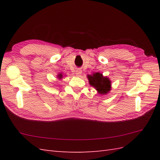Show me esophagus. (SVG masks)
<instances>
[{
  "label": "esophagus",
  "mask_w": 160,
  "mask_h": 160,
  "mask_svg": "<svg viewBox=\"0 0 160 160\" xmlns=\"http://www.w3.org/2000/svg\"><path fill=\"white\" fill-rule=\"evenodd\" d=\"M81 74H82V71L81 70H76V76L80 77L81 76Z\"/></svg>",
  "instance_id": "1"
}]
</instances>
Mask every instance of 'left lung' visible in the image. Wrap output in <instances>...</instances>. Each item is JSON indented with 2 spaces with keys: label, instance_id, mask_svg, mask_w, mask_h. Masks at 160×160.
I'll return each mask as SVG.
<instances>
[{
  "label": "left lung",
  "instance_id": "8db88e82",
  "mask_svg": "<svg viewBox=\"0 0 160 160\" xmlns=\"http://www.w3.org/2000/svg\"><path fill=\"white\" fill-rule=\"evenodd\" d=\"M89 84L94 87L100 94H107L111 90V81L108 78L103 77L100 73H93L92 76H88Z\"/></svg>",
  "mask_w": 160,
  "mask_h": 160
}]
</instances>
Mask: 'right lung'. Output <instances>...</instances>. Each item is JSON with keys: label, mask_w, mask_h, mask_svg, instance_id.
Returning a JSON list of instances; mask_svg holds the SVG:
<instances>
[{"label": "right lung", "mask_w": 160, "mask_h": 160, "mask_svg": "<svg viewBox=\"0 0 160 160\" xmlns=\"http://www.w3.org/2000/svg\"><path fill=\"white\" fill-rule=\"evenodd\" d=\"M62 74H60V75H59V76H58V77H59L60 78H62Z\"/></svg>", "instance_id": "obj_1"}]
</instances>
